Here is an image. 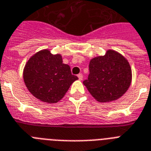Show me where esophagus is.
Listing matches in <instances>:
<instances>
[{
	"instance_id": "obj_1",
	"label": "esophagus",
	"mask_w": 151,
	"mask_h": 151,
	"mask_svg": "<svg viewBox=\"0 0 151 151\" xmlns=\"http://www.w3.org/2000/svg\"><path fill=\"white\" fill-rule=\"evenodd\" d=\"M78 79L80 80V81H81V80L83 79V75H82L81 73H79V74L78 75Z\"/></svg>"
}]
</instances>
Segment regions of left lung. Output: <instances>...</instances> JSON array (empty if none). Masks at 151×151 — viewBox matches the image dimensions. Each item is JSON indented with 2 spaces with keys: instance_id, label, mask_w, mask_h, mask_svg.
<instances>
[{
  "instance_id": "left-lung-1",
  "label": "left lung",
  "mask_w": 151,
  "mask_h": 151,
  "mask_svg": "<svg viewBox=\"0 0 151 151\" xmlns=\"http://www.w3.org/2000/svg\"><path fill=\"white\" fill-rule=\"evenodd\" d=\"M90 73L84 83L91 95L99 102L116 101L124 95L132 81V70L124 56L108 50L104 56L92 58Z\"/></svg>"
}]
</instances>
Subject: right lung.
I'll use <instances>...</instances> for the list:
<instances>
[{"mask_svg":"<svg viewBox=\"0 0 151 151\" xmlns=\"http://www.w3.org/2000/svg\"><path fill=\"white\" fill-rule=\"evenodd\" d=\"M78 78L72 75L61 54L42 50L29 59L23 70V80L29 92L42 102L56 103L63 99Z\"/></svg>","mask_w":151,"mask_h":151,"instance_id":"right-lung-1","label":"right lung"}]
</instances>
